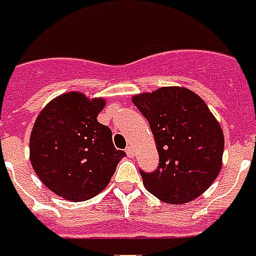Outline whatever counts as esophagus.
I'll list each match as a JSON object with an SVG mask.
<instances>
[{
	"mask_svg": "<svg viewBox=\"0 0 256 256\" xmlns=\"http://www.w3.org/2000/svg\"><path fill=\"white\" fill-rule=\"evenodd\" d=\"M125 152H126V154H128V157H134V156H135V148H132V146H128Z\"/></svg>",
	"mask_w": 256,
	"mask_h": 256,
	"instance_id": "1",
	"label": "esophagus"
}]
</instances>
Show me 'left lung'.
Here are the masks:
<instances>
[{"label":"left lung","mask_w":256,"mask_h":256,"mask_svg":"<svg viewBox=\"0 0 256 256\" xmlns=\"http://www.w3.org/2000/svg\"><path fill=\"white\" fill-rule=\"evenodd\" d=\"M146 117L160 156L153 174L140 171L144 188L170 204H184L211 186L222 168L224 136L206 103L183 86L132 96Z\"/></svg>","instance_id":"8db88e82"}]
</instances>
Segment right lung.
<instances>
[{
	"label": "right lung",
	"mask_w": 256,
	"mask_h": 256,
	"mask_svg": "<svg viewBox=\"0 0 256 256\" xmlns=\"http://www.w3.org/2000/svg\"><path fill=\"white\" fill-rule=\"evenodd\" d=\"M104 98L66 92L54 98L36 118L30 162L40 180L73 202L106 189L125 152L114 148L112 131L98 121Z\"/></svg>",
	"instance_id": "1"
}]
</instances>
